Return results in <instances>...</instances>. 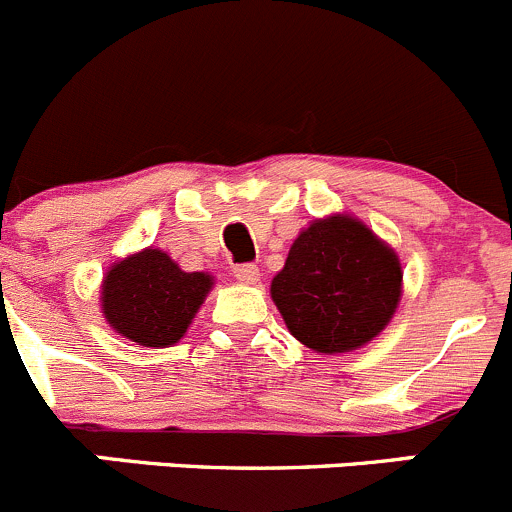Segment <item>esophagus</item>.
I'll use <instances>...</instances> for the list:
<instances>
[{
    "label": "esophagus",
    "instance_id": "1",
    "mask_svg": "<svg viewBox=\"0 0 512 512\" xmlns=\"http://www.w3.org/2000/svg\"><path fill=\"white\" fill-rule=\"evenodd\" d=\"M234 276H236V281H241V283H256L261 273H258L256 263H236Z\"/></svg>",
    "mask_w": 512,
    "mask_h": 512
}]
</instances>
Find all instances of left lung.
<instances>
[{
    "label": "left lung",
    "instance_id": "8db88e82",
    "mask_svg": "<svg viewBox=\"0 0 512 512\" xmlns=\"http://www.w3.org/2000/svg\"><path fill=\"white\" fill-rule=\"evenodd\" d=\"M401 263L393 249L351 216L313 221L273 278L288 331L318 353L361 348L386 328L401 298Z\"/></svg>",
    "mask_w": 512,
    "mask_h": 512
}]
</instances>
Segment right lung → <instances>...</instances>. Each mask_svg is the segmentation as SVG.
<instances>
[{
    "label": "right lung",
    "mask_w": 512,
    "mask_h": 512,
    "mask_svg": "<svg viewBox=\"0 0 512 512\" xmlns=\"http://www.w3.org/2000/svg\"><path fill=\"white\" fill-rule=\"evenodd\" d=\"M211 288L206 273H186L164 251L146 249L106 273L101 308L116 333L139 346L179 341Z\"/></svg>",
    "instance_id": "1"
}]
</instances>
